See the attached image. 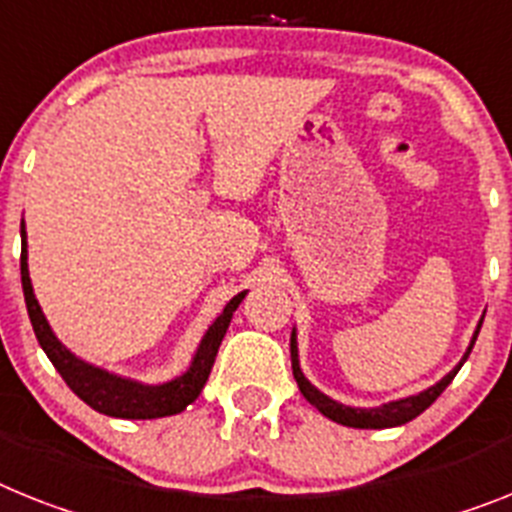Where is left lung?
I'll return each instance as SVG.
<instances>
[{"mask_svg": "<svg viewBox=\"0 0 512 512\" xmlns=\"http://www.w3.org/2000/svg\"><path fill=\"white\" fill-rule=\"evenodd\" d=\"M482 322H484V317L479 320V325H476L474 338H471V343H468V349H466V354H463L461 362L455 364V367L450 369L448 375L442 377L440 382H435L432 388L422 390V393L409 395V398H398V401L382 403V406H375V409H354V406H346V403L333 401L330 395H325L322 390H317L315 385H312V382L304 377L302 367H299V343H296V328L291 330V369H294V380H296V385H299V390H302L304 398H307V401L312 403V406H315L322 416H328V419L343 424V427H354V429L401 427V424L416 419V416L422 414V411H427L429 406H432V403L440 398L442 390L448 388L450 382H453V377L458 375V369L463 367V362H466L468 354H471V349H474L476 336H479V330H482Z\"/></svg>", "mask_w": 512, "mask_h": 512, "instance_id": "obj_1", "label": "left lung"}]
</instances>
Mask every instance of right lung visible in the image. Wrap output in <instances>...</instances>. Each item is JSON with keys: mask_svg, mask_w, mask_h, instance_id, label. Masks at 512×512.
<instances>
[{"mask_svg": "<svg viewBox=\"0 0 512 512\" xmlns=\"http://www.w3.org/2000/svg\"><path fill=\"white\" fill-rule=\"evenodd\" d=\"M20 278H23V294H25V307H28L30 325L36 333L41 349L51 359V364L57 367L62 380L70 385L72 393L85 401L93 411L114 419H158V416H171L182 414L190 403L197 401V395L203 393L205 382H208L210 369L216 362L218 346H221L229 322L234 317L236 307L242 304L247 291L236 294L221 315L213 320L208 330H205L203 341L197 346L195 356H192L190 367L184 369L182 375L174 377L161 385H145V382L130 380V377H119L114 372L88 364L85 359L72 354L51 330L49 320H46L44 309L38 304L36 294H33V283H30L28 273V234H25V221L20 223Z\"/></svg>", "mask_w": 512, "mask_h": 512, "instance_id": "add662e5", "label": "right lung"}]
</instances>
